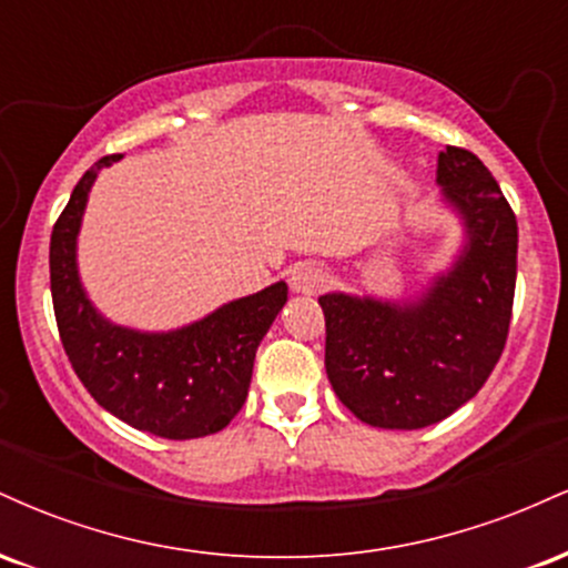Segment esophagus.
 Here are the masks:
<instances>
[{
	"label": "esophagus",
	"mask_w": 568,
	"mask_h": 568,
	"mask_svg": "<svg viewBox=\"0 0 568 568\" xmlns=\"http://www.w3.org/2000/svg\"><path fill=\"white\" fill-rule=\"evenodd\" d=\"M288 280H291L293 291L306 293V296H312V293H321L325 285H328V275H325L323 266L315 262L293 264L288 272Z\"/></svg>",
	"instance_id": "1"
}]
</instances>
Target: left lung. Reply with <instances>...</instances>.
Here are the masks:
<instances>
[{
    "mask_svg": "<svg viewBox=\"0 0 568 568\" xmlns=\"http://www.w3.org/2000/svg\"><path fill=\"white\" fill-rule=\"evenodd\" d=\"M443 202L462 221L459 253L419 296L325 293V371L371 427L422 429L478 395L507 342L518 224L488 168L467 149L438 154Z\"/></svg>",
    "mask_w": 568,
    "mask_h": 568,
    "instance_id": "obj_1",
    "label": "left lung"
}]
</instances>
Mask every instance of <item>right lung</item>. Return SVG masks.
Returning <instances> with one entry per match:
<instances>
[{
  "label": "right lung",
  "instance_id": "add662e5",
  "mask_svg": "<svg viewBox=\"0 0 568 568\" xmlns=\"http://www.w3.org/2000/svg\"><path fill=\"white\" fill-rule=\"evenodd\" d=\"M116 160L122 154L101 158L82 175L53 226L50 291L58 334L98 406L160 438H205L243 408L256 349L288 302V285L280 280L173 331H139L103 317L80 280L77 237L98 173Z\"/></svg>",
  "mask_w": 568,
  "mask_h": 568
}]
</instances>
